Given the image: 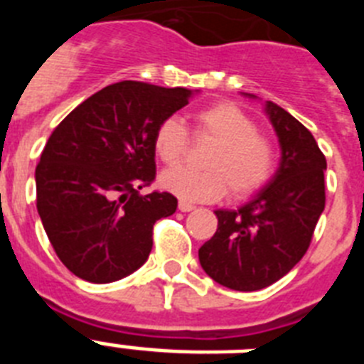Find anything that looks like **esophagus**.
<instances>
[{"label": "esophagus", "instance_id": "esophagus-1", "mask_svg": "<svg viewBox=\"0 0 364 364\" xmlns=\"http://www.w3.org/2000/svg\"><path fill=\"white\" fill-rule=\"evenodd\" d=\"M178 210L182 211V213H188V211L195 210V205L189 204V202H186V200H180L178 202Z\"/></svg>", "mask_w": 364, "mask_h": 364}]
</instances>
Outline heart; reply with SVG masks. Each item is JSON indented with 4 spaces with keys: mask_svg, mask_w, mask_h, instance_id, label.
I'll use <instances>...</instances> for the list:
<instances>
[{
    "mask_svg": "<svg viewBox=\"0 0 364 364\" xmlns=\"http://www.w3.org/2000/svg\"><path fill=\"white\" fill-rule=\"evenodd\" d=\"M195 133L211 138L217 146L205 159L208 171L178 166L160 175V188L186 202H211L226 193L235 197L259 191L275 171V149L268 138L257 133V125L233 104H215L193 117ZM188 131L178 118H166L153 136L154 154L164 164L182 159Z\"/></svg>",
    "mask_w": 364,
    "mask_h": 364,
    "instance_id": "1",
    "label": "heart"
}]
</instances>
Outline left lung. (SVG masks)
<instances>
[{"instance_id":"1","label":"left lung","mask_w":364,"mask_h":364,"mask_svg":"<svg viewBox=\"0 0 364 364\" xmlns=\"http://www.w3.org/2000/svg\"><path fill=\"white\" fill-rule=\"evenodd\" d=\"M264 112L281 147L277 171L240 208L215 210L217 231L198 250L202 269L237 291L284 277L306 253L324 210L326 159L315 138L277 104L264 102Z\"/></svg>"}]
</instances>
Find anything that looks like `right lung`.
<instances>
[{
	"mask_svg": "<svg viewBox=\"0 0 364 364\" xmlns=\"http://www.w3.org/2000/svg\"><path fill=\"white\" fill-rule=\"evenodd\" d=\"M198 91L120 82L58 125L36 167V205L63 264L83 281H120L147 260L154 222L175 213L171 193H147L153 136Z\"/></svg>",
	"mask_w": 364,
	"mask_h": 364,
	"instance_id": "add662e5",
	"label": "right lung"
}]
</instances>
